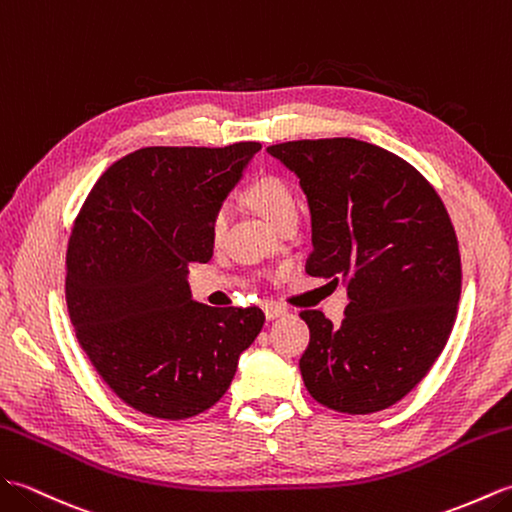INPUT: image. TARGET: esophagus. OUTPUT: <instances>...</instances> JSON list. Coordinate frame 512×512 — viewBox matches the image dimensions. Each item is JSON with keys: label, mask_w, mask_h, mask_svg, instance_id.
<instances>
[{"label": "esophagus", "mask_w": 512, "mask_h": 512, "mask_svg": "<svg viewBox=\"0 0 512 512\" xmlns=\"http://www.w3.org/2000/svg\"><path fill=\"white\" fill-rule=\"evenodd\" d=\"M263 311H265V317L267 320H278V317H282V315H287L289 313V309L285 304H280V302H265L263 304Z\"/></svg>", "instance_id": "34e87169"}]
</instances>
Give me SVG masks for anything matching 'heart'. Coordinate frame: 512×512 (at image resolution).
Here are the masks:
<instances>
[{
    "label": "heart",
    "mask_w": 512,
    "mask_h": 512,
    "mask_svg": "<svg viewBox=\"0 0 512 512\" xmlns=\"http://www.w3.org/2000/svg\"><path fill=\"white\" fill-rule=\"evenodd\" d=\"M245 197L249 206L258 210L271 225H280L291 217H298V199L293 188L278 175H263L249 184ZM227 225V208L221 206L214 210L210 219V236L221 238Z\"/></svg>",
    "instance_id": "obj_1"
}]
</instances>
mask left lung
<instances>
[{"instance_id":"obj_1","label":"left lung","mask_w":512,"mask_h":512,"mask_svg":"<svg viewBox=\"0 0 512 512\" xmlns=\"http://www.w3.org/2000/svg\"><path fill=\"white\" fill-rule=\"evenodd\" d=\"M267 151L309 199L306 274L348 287L342 324L300 313L311 331L306 390L335 412H381L425 379L456 322L462 265L449 212L410 162L381 146L324 138Z\"/></svg>"}]
</instances>
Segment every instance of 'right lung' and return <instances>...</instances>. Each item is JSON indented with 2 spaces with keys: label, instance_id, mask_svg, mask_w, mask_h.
<instances>
[{
  "label": "right lung",
  "instance_id": "right-lung-1",
  "mask_svg": "<svg viewBox=\"0 0 512 512\" xmlns=\"http://www.w3.org/2000/svg\"><path fill=\"white\" fill-rule=\"evenodd\" d=\"M258 142L146 146L109 166L74 221L65 300L76 339L133 410L184 420L230 388L265 313L190 298L192 263H208L210 219Z\"/></svg>",
  "mask_w": 512,
  "mask_h": 512
}]
</instances>
